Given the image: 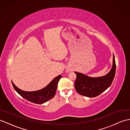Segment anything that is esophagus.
<instances>
[{
    "label": "esophagus",
    "mask_w": 130,
    "mask_h": 130,
    "mask_svg": "<svg viewBox=\"0 0 130 130\" xmlns=\"http://www.w3.org/2000/svg\"><path fill=\"white\" fill-rule=\"evenodd\" d=\"M69 71V69H67V72H68Z\"/></svg>",
    "instance_id": "34e87169"
}]
</instances>
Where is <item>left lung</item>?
Instances as JSON below:
<instances>
[{"instance_id": "8db88e82", "label": "left lung", "mask_w": 130, "mask_h": 130, "mask_svg": "<svg viewBox=\"0 0 130 130\" xmlns=\"http://www.w3.org/2000/svg\"><path fill=\"white\" fill-rule=\"evenodd\" d=\"M116 63L113 55V64L110 71L106 75L100 77H90L80 73L74 72L77 75L74 84L76 91L87 97L94 98L99 95L110 87L114 78Z\"/></svg>"}]
</instances>
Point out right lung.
<instances>
[{"mask_svg": "<svg viewBox=\"0 0 130 130\" xmlns=\"http://www.w3.org/2000/svg\"><path fill=\"white\" fill-rule=\"evenodd\" d=\"M62 75H59L50 82L47 86L43 89L34 91H26L18 88L11 82L12 84L16 91L24 99L30 102L37 104H43L54 97L57 88L58 83Z\"/></svg>", "mask_w": 130, "mask_h": 130, "instance_id": "1", "label": "right lung"}]
</instances>
